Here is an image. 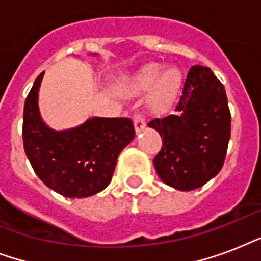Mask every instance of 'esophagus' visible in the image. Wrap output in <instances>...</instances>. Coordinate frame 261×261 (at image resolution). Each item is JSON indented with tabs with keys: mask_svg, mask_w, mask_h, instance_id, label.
Returning a JSON list of instances; mask_svg holds the SVG:
<instances>
[{
	"mask_svg": "<svg viewBox=\"0 0 261 261\" xmlns=\"http://www.w3.org/2000/svg\"><path fill=\"white\" fill-rule=\"evenodd\" d=\"M134 126L137 133H141L145 128V126H146V122H145V119H143V116L141 114H137L134 116Z\"/></svg>",
	"mask_w": 261,
	"mask_h": 261,
	"instance_id": "esophagus-1",
	"label": "esophagus"
}]
</instances>
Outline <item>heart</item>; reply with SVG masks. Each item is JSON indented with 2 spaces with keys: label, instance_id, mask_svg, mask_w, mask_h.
<instances>
[{
  "label": "heart",
  "instance_id": "obj_1",
  "mask_svg": "<svg viewBox=\"0 0 261 261\" xmlns=\"http://www.w3.org/2000/svg\"><path fill=\"white\" fill-rule=\"evenodd\" d=\"M161 70H163V66L160 65H155V63L147 65L141 69L131 80V87L137 92L147 90L153 87L155 82L158 83L150 96V106L153 108H161L167 102L171 101L178 84V73L176 69H168L160 77ZM157 79L159 80V82L156 81Z\"/></svg>",
  "mask_w": 261,
  "mask_h": 261
}]
</instances>
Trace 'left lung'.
Returning a JSON list of instances; mask_svg holds the SVG:
<instances>
[{"label":"left lung","instance_id":"obj_1","mask_svg":"<svg viewBox=\"0 0 261 261\" xmlns=\"http://www.w3.org/2000/svg\"><path fill=\"white\" fill-rule=\"evenodd\" d=\"M230 120L222 84L208 67H191L173 114L147 124L163 139V149L153 160L159 177L178 191L210 181L225 161Z\"/></svg>","mask_w":261,"mask_h":261}]
</instances>
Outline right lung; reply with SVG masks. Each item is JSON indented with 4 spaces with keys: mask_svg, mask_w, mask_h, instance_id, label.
Masks as SVG:
<instances>
[{
    "mask_svg": "<svg viewBox=\"0 0 261 261\" xmlns=\"http://www.w3.org/2000/svg\"><path fill=\"white\" fill-rule=\"evenodd\" d=\"M43 75L44 71L35 80L24 104L27 157L39 178L55 192L73 199L98 194L111 182L120 151L134 139L133 120L93 116L73 128H51L39 111Z\"/></svg>",
    "mask_w": 261,
    "mask_h": 261,
    "instance_id": "1",
    "label": "right lung"
}]
</instances>
